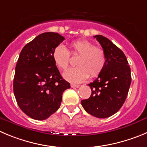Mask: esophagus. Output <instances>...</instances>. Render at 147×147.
<instances>
[{"mask_svg": "<svg viewBox=\"0 0 147 147\" xmlns=\"http://www.w3.org/2000/svg\"><path fill=\"white\" fill-rule=\"evenodd\" d=\"M79 85H76V84H71V87L72 88H78L79 87Z\"/></svg>", "mask_w": 147, "mask_h": 147, "instance_id": "esophagus-1", "label": "esophagus"}]
</instances>
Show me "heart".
<instances>
[{"mask_svg": "<svg viewBox=\"0 0 147 147\" xmlns=\"http://www.w3.org/2000/svg\"><path fill=\"white\" fill-rule=\"evenodd\" d=\"M71 54L78 56L75 61L78 67L67 69L63 73L66 80L78 83L88 78H95L103 70L106 64V56L101 48L96 47L93 42L86 40H78L69 45ZM56 65L61 69H65L69 63L70 55L62 45L57 46L52 53Z\"/></svg>", "mask_w": 147, "mask_h": 147, "instance_id": "heart-1", "label": "heart"}]
</instances>
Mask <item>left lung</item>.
I'll list each match as a JSON object with an SVG mask.
<instances>
[{
  "mask_svg": "<svg viewBox=\"0 0 147 147\" xmlns=\"http://www.w3.org/2000/svg\"><path fill=\"white\" fill-rule=\"evenodd\" d=\"M106 56V64L98 78L88 86L91 95L82 100L88 114L106 118L115 114L124 104L131 83V68L125 55L106 37L95 35Z\"/></svg>",
  "mask_w": 147,
  "mask_h": 147,
  "instance_id": "obj_1",
  "label": "left lung"
}]
</instances>
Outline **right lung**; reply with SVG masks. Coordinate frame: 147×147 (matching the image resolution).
<instances>
[{"mask_svg":"<svg viewBox=\"0 0 147 147\" xmlns=\"http://www.w3.org/2000/svg\"><path fill=\"white\" fill-rule=\"evenodd\" d=\"M64 38L44 32L24 46L18 59L13 78V94L27 116L43 120L58 110L63 92L70 84L62 78L52 57Z\"/></svg>","mask_w":147,"mask_h":147,"instance_id":"1","label":"right lung"}]
</instances>
